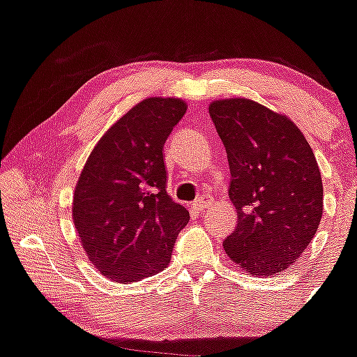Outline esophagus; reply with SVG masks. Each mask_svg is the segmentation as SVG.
Instances as JSON below:
<instances>
[{"mask_svg": "<svg viewBox=\"0 0 357 357\" xmlns=\"http://www.w3.org/2000/svg\"><path fill=\"white\" fill-rule=\"evenodd\" d=\"M192 208H195L196 211H203V209L208 208V203H206L204 199H196L195 203H192Z\"/></svg>", "mask_w": 357, "mask_h": 357, "instance_id": "1", "label": "esophagus"}]
</instances>
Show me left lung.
I'll return each mask as SVG.
<instances>
[{
    "instance_id": "1",
    "label": "left lung",
    "mask_w": 357,
    "mask_h": 357,
    "mask_svg": "<svg viewBox=\"0 0 357 357\" xmlns=\"http://www.w3.org/2000/svg\"><path fill=\"white\" fill-rule=\"evenodd\" d=\"M229 162L238 227L222 243L244 271L269 276L303 255L323 216V181L311 146L293 121L234 98L209 106Z\"/></svg>"
}]
</instances>
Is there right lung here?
I'll list each match as a JSON object with an SVG mask.
<instances>
[{
    "label": "right lung",
    "mask_w": 357,
    "mask_h": 357,
    "mask_svg": "<svg viewBox=\"0 0 357 357\" xmlns=\"http://www.w3.org/2000/svg\"><path fill=\"white\" fill-rule=\"evenodd\" d=\"M186 113L176 98H148L98 141L73 199V221L89 261L111 281H141L166 268L190 221L166 192L162 146Z\"/></svg>",
    "instance_id": "right-lung-1"
}]
</instances>
